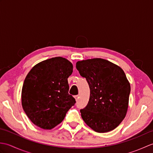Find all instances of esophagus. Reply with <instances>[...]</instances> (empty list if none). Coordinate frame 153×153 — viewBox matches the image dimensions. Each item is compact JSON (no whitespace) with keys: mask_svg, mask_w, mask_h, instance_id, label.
I'll return each mask as SVG.
<instances>
[{"mask_svg":"<svg viewBox=\"0 0 153 153\" xmlns=\"http://www.w3.org/2000/svg\"><path fill=\"white\" fill-rule=\"evenodd\" d=\"M74 97H75V99H76V100H78V99H79V96L78 95H76Z\"/></svg>","mask_w":153,"mask_h":153,"instance_id":"esophagus-1","label":"esophagus"}]
</instances>
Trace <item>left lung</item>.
Returning a JSON list of instances; mask_svg holds the SVG:
<instances>
[{"mask_svg":"<svg viewBox=\"0 0 153 153\" xmlns=\"http://www.w3.org/2000/svg\"><path fill=\"white\" fill-rule=\"evenodd\" d=\"M76 68L90 88L89 102L80 110L83 121L98 133L114 129L128 109L131 87L124 71L102 58L78 61Z\"/></svg>","mask_w":153,"mask_h":153,"instance_id":"8db88e82","label":"left lung"}]
</instances>
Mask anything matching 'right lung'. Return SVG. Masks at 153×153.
Instances as JSON below:
<instances>
[{"mask_svg":"<svg viewBox=\"0 0 153 153\" xmlns=\"http://www.w3.org/2000/svg\"><path fill=\"white\" fill-rule=\"evenodd\" d=\"M72 72V64L60 56L42 61L29 71L22 89V105L33 124L51 129L63 121L76 103L68 94V78Z\"/></svg>","mask_w":153,"mask_h":153,"instance_id":"1","label":"right lung"}]
</instances>
